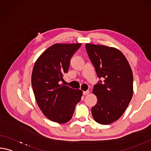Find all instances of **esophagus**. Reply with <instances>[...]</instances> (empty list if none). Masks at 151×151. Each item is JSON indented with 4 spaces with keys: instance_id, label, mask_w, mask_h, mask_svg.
<instances>
[{
    "instance_id": "34e87169",
    "label": "esophagus",
    "mask_w": 151,
    "mask_h": 151,
    "mask_svg": "<svg viewBox=\"0 0 151 151\" xmlns=\"http://www.w3.org/2000/svg\"><path fill=\"white\" fill-rule=\"evenodd\" d=\"M89 93H90L89 91L87 90V91H83V95H88Z\"/></svg>"
}]
</instances>
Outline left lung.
<instances>
[{
    "label": "left lung",
    "instance_id": "left-lung-1",
    "mask_svg": "<svg viewBox=\"0 0 151 151\" xmlns=\"http://www.w3.org/2000/svg\"><path fill=\"white\" fill-rule=\"evenodd\" d=\"M88 56L99 81L93 93L97 98L91 109L97 123L107 125L122 116L133 95V75L127 59L119 50L104 45L86 44Z\"/></svg>",
    "mask_w": 151,
    "mask_h": 151
}]
</instances>
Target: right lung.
Returning <instances> with one entry per match:
<instances>
[{
	"label": "right lung",
	"mask_w": 151,
	"mask_h": 151,
	"mask_svg": "<svg viewBox=\"0 0 151 151\" xmlns=\"http://www.w3.org/2000/svg\"><path fill=\"white\" fill-rule=\"evenodd\" d=\"M81 44H55L45 50L33 66L32 85L35 100L45 116L64 124L73 117L83 91L60 84Z\"/></svg>",
	"instance_id": "right-lung-1"
}]
</instances>
